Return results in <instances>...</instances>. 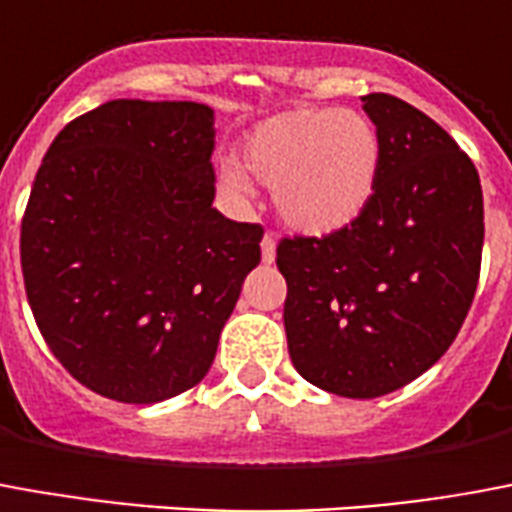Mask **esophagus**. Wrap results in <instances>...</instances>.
Wrapping results in <instances>:
<instances>
[{
	"label": "esophagus",
	"mask_w": 512,
	"mask_h": 512,
	"mask_svg": "<svg viewBox=\"0 0 512 512\" xmlns=\"http://www.w3.org/2000/svg\"><path fill=\"white\" fill-rule=\"evenodd\" d=\"M260 249H263V263H274V257H276L274 233H266V236H263V241H260Z\"/></svg>",
	"instance_id": "34e87169"
}]
</instances>
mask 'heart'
I'll use <instances>...</instances> for the list:
<instances>
[{"label": "heart", "mask_w": 512, "mask_h": 512, "mask_svg": "<svg viewBox=\"0 0 512 512\" xmlns=\"http://www.w3.org/2000/svg\"><path fill=\"white\" fill-rule=\"evenodd\" d=\"M238 168L227 162L219 181L230 198L249 200L252 181L274 189L287 225L325 236L342 230L369 206L382 165L380 132L363 113L293 108L260 121L241 143Z\"/></svg>", "instance_id": "heart-1"}]
</instances>
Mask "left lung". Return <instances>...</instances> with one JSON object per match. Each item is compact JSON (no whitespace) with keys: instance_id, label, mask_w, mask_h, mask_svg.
I'll use <instances>...</instances> for the list:
<instances>
[{"instance_id":"obj_1","label":"left lung","mask_w":512,"mask_h":512,"mask_svg":"<svg viewBox=\"0 0 512 512\" xmlns=\"http://www.w3.org/2000/svg\"><path fill=\"white\" fill-rule=\"evenodd\" d=\"M382 140L377 189L325 236H285V331L295 372L347 399H377L431 369L467 320L483 257L475 162L437 121L366 94Z\"/></svg>"}]
</instances>
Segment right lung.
Instances as JSON below:
<instances>
[{
	"mask_svg": "<svg viewBox=\"0 0 512 512\" xmlns=\"http://www.w3.org/2000/svg\"><path fill=\"white\" fill-rule=\"evenodd\" d=\"M214 111L111 100L64 127L21 219V271L56 361L105 399L154 404L195 388L263 225L214 203Z\"/></svg>",
	"mask_w": 512,
	"mask_h": 512,
	"instance_id": "right-lung-1",
	"label": "right lung"
}]
</instances>
